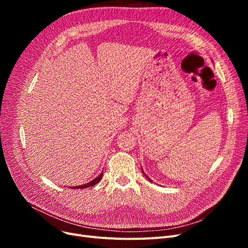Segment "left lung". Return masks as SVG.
<instances>
[{
    "mask_svg": "<svg viewBox=\"0 0 248 248\" xmlns=\"http://www.w3.org/2000/svg\"><path fill=\"white\" fill-rule=\"evenodd\" d=\"M141 171H142V174H144V176H145V177H146V178H147V179L149 180V181H150V182H152V180H151V179H150V178H149V177H148V176H147V175L145 174V172H144V170H142V169H141Z\"/></svg>",
    "mask_w": 248,
    "mask_h": 248,
    "instance_id": "left-lung-1",
    "label": "left lung"
}]
</instances>
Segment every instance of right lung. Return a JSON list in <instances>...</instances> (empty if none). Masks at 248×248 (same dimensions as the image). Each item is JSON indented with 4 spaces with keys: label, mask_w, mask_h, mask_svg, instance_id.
<instances>
[{
    "label": "right lung",
    "mask_w": 248,
    "mask_h": 248,
    "mask_svg": "<svg viewBox=\"0 0 248 248\" xmlns=\"http://www.w3.org/2000/svg\"><path fill=\"white\" fill-rule=\"evenodd\" d=\"M102 176H103V172L101 171V174H100L98 177H96L95 179H93L92 181H90L89 183L82 184V185H78V186H72L71 188H72V189H82V188H87V187H90V186H93V185L97 184V183H98V182L100 181Z\"/></svg>",
    "instance_id": "1"
}]
</instances>
